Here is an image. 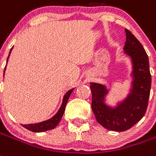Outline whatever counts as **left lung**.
<instances>
[{
    "label": "left lung",
    "mask_w": 156,
    "mask_h": 156,
    "mask_svg": "<svg viewBox=\"0 0 156 156\" xmlns=\"http://www.w3.org/2000/svg\"><path fill=\"white\" fill-rule=\"evenodd\" d=\"M126 41L124 53L131 58L133 62L132 89L126 99L115 108L105 104V96L108 94L102 84L91 83L92 110L97 121L107 129L122 132L129 129L144 116L148 106L151 76L149 59L139 41L125 29Z\"/></svg>",
    "instance_id": "8db88e82"
}]
</instances>
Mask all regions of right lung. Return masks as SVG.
<instances>
[{"label":"right lung","instance_id":"add662e5","mask_svg":"<svg viewBox=\"0 0 156 156\" xmlns=\"http://www.w3.org/2000/svg\"><path fill=\"white\" fill-rule=\"evenodd\" d=\"M12 49H10L9 51V54L11 53ZM8 56V58L9 57ZM8 58H7V61H8ZM5 73V72H4ZM73 91V89H70L69 91L67 92V94L64 95L63 97V100H62V106L60 107V109L58 110V112H57V114L54 115V117H52L51 119H48V120H45V121L41 122V123H37V124H23V126L24 128H26L27 129L30 130V131H32V132L36 133H40V132H44V131H47V130L53 129L54 128L56 127L57 125L58 124V123L61 120L62 117L63 115V113L65 112V107H66V105H67V102L68 101V98H69L70 95Z\"/></svg>","mask_w":156,"mask_h":156}]
</instances>
